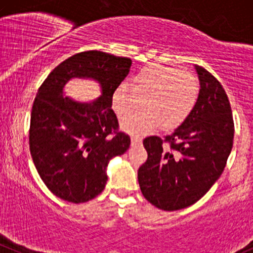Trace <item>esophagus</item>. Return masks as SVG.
<instances>
[{
  "label": "esophagus",
  "instance_id": "obj_1",
  "mask_svg": "<svg viewBox=\"0 0 253 253\" xmlns=\"http://www.w3.org/2000/svg\"><path fill=\"white\" fill-rule=\"evenodd\" d=\"M141 143H143V140H141V138H139V137H132L131 138V145L132 146H139V145H141Z\"/></svg>",
  "mask_w": 253,
  "mask_h": 253
}]
</instances>
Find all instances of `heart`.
<instances>
[{"label":"heart","instance_id":"heart-1","mask_svg":"<svg viewBox=\"0 0 253 253\" xmlns=\"http://www.w3.org/2000/svg\"><path fill=\"white\" fill-rule=\"evenodd\" d=\"M199 82L192 72L161 65L145 66L132 77L129 86H116L112 108L120 119L143 110L121 122L129 134L144 135L157 126L162 131L176 129L192 113L198 101Z\"/></svg>","mask_w":253,"mask_h":253}]
</instances>
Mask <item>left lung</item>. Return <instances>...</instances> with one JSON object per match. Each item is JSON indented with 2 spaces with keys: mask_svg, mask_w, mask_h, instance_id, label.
Segmentation results:
<instances>
[{
  "mask_svg": "<svg viewBox=\"0 0 253 253\" xmlns=\"http://www.w3.org/2000/svg\"><path fill=\"white\" fill-rule=\"evenodd\" d=\"M194 68L201 88L192 113L165 140L154 135L143 141L148 160L138 169L140 191L166 211L198 202L221 176L233 148L234 122L226 91L207 69Z\"/></svg>",
  "mask_w": 253,
  "mask_h": 253,
  "instance_id": "1",
  "label": "left lung"
}]
</instances>
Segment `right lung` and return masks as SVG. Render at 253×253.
<instances>
[{
  "instance_id": "1",
  "label": "right lung",
  "mask_w": 253,
  "mask_h": 253,
  "mask_svg": "<svg viewBox=\"0 0 253 253\" xmlns=\"http://www.w3.org/2000/svg\"><path fill=\"white\" fill-rule=\"evenodd\" d=\"M131 66L128 57L97 50L79 52L61 62L38 90L30 151L44 184L63 201L79 204L98 196L107 184L109 161L128 150L131 139L118 132L112 95ZM74 77L95 80L102 95L91 102L67 97L64 86Z\"/></svg>"
}]
</instances>
